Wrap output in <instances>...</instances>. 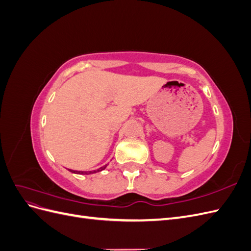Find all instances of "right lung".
Here are the masks:
<instances>
[{"label": "right lung", "mask_w": 251, "mask_h": 251, "mask_svg": "<svg viewBox=\"0 0 251 251\" xmlns=\"http://www.w3.org/2000/svg\"><path fill=\"white\" fill-rule=\"evenodd\" d=\"M105 168H107V164L105 165H103V166H101V168H100L98 170H96V171H92V172H78V171H73V170H69L71 173H74V174H79V175H90V174H94V173H97V172H101V171H103Z\"/></svg>", "instance_id": "obj_1"}]
</instances>
